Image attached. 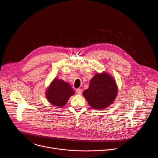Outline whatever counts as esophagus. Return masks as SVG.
<instances>
[{"instance_id": "1", "label": "esophagus", "mask_w": 158, "mask_h": 158, "mask_svg": "<svg viewBox=\"0 0 158 158\" xmlns=\"http://www.w3.org/2000/svg\"><path fill=\"white\" fill-rule=\"evenodd\" d=\"M76 93H77V94H82V90L81 89L78 88V89H76Z\"/></svg>"}]
</instances>
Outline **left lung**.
Masks as SVG:
<instances>
[{
	"label": "left lung",
	"instance_id": "1",
	"mask_svg": "<svg viewBox=\"0 0 158 158\" xmlns=\"http://www.w3.org/2000/svg\"><path fill=\"white\" fill-rule=\"evenodd\" d=\"M118 93V85L114 77L107 72L97 73L91 79L89 88L82 93L89 106L103 109L110 106Z\"/></svg>",
	"mask_w": 158,
	"mask_h": 158
}]
</instances>
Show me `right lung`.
I'll use <instances>...</instances> for the list:
<instances>
[{
    "label": "right lung",
    "instance_id": "obj_1",
    "mask_svg": "<svg viewBox=\"0 0 158 158\" xmlns=\"http://www.w3.org/2000/svg\"><path fill=\"white\" fill-rule=\"evenodd\" d=\"M74 93L68 82L56 77L50 83L45 94L51 105L61 108L65 106L69 98Z\"/></svg>",
    "mask_w": 158,
    "mask_h": 158
}]
</instances>
